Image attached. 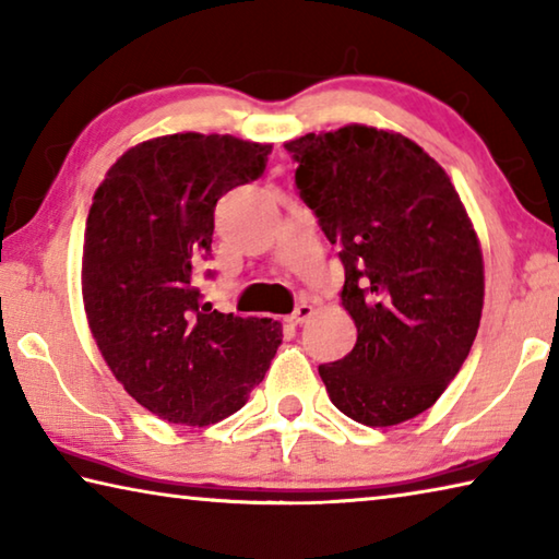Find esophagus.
<instances>
[{
    "label": "esophagus",
    "instance_id": "1",
    "mask_svg": "<svg viewBox=\"0 0 559 559\" xmlns=\"http://www.w3.org/2000/svg\"><path fill=\"white\" fill-rule=\"evenodd\" d=\"M310 316H313V306H310V302H300V306L293 310L286 320L290 325H302Z\"/></svg>",
    "mask_w": 559,
    "mask_h": 559
}]
</instances>
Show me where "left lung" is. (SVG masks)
<instances>
[{
    "instance_id": "obj_1",
    "label": "left lung",
    "mask_w": 559,
    "mask_h": 559,
    "mask_svg": "<svg viewBox=\"0 0 559 559\" xmlns=\"http://www.w3.org/2000/svg\"><path fill=\"white\" fill-rule=\"evenodd\" d=\"M300 200L340 246L353 353L320 365L340 412L394 427L427 412L468 357L484 310V253L437 159L392 130L345 126L288 140Z\"/></svg>"
}]
</instances>
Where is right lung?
<instances>
[{"label":"right lung","instance_id":"1","mask_svg":"<svg viewBox=\"0 0 559 559\" xmlns=\"http://www.w3.org/2000/svg\"><path fill=\"white\" fill-rule=\"evenodd\" d=\"M269 143L175 132L122 153L93 194L81 288L88 328L126 392L169 424L210 427L239 412L276 349L271 318L202 302L214 206L266 169Z\"/></svg>","mask_w":559,"mask_h":559}]
</instances>
